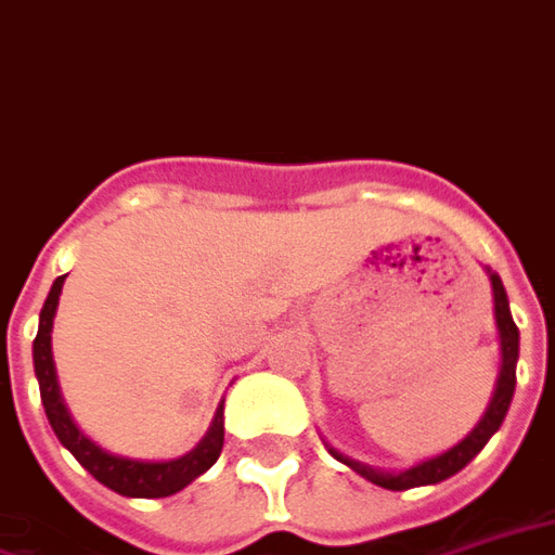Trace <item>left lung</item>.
<instances>
[{"label": "left lung", "instance_id": "8db88e82", "mask_svg": "<svg viewBox=\"0 0 555 555\" xmlns=\"http://www.w3.org/2000/svg\"><path fill=\"white\" fill-rule=\"evenodd\" d=\"M491 274V289H493V317H496V327H500V349H503V370H500V378H496V390H493V399L485 416L479 420V426L473 428L467 438L455 443L452 449H447L443 455H435V459L416 464L411 470L402 473H384L375 470L370 464H361V461L343 455L337 449H331V455L343 464H349L351 470L361 473L363 479H370L372 485L378 488H387V491H408V488H420V485H438L449 476H455L459 470H464L470 464L488 440L493 438V431L503 426L505 414H508V405H512V396H515V382H517V349H520V334H517L515 319H512V310H508V298H505L503 281Z\"/></svg>", "mask_w": 555, "mask_h": 555}]
</instances>
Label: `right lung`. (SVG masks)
Segmentation results:
<instances>
[{
    "instance_id": "1",
    "label": "right lung",
    "mask_w": 555,
    "mask_h": 555,
    "mask_svg": "<svg viewBox=\"0 0 555 555\" xmlns=\"http://www.w3.org/2000/svg\"><path fill=\"white\" fill-rule=\"evenodd\" d=\"M64 274L55 278L50 295L40 310L38 337H35V375L40 384V402L47 411L55 438L62 440V447L73 452V459L82 464L85 470L94 476L96 482L106 485L120 496H141V500H156V496H171V493L183 491L185 485L194 482L201 473H206L221 455L224 447V408L218 405L216 420L206 431V438L173 461H135L112 455L106 449H100L94 440H88L76 428V423L64 408L62 390H59V378H55V363H52V319H55V307H59V295H62Z\"/></svg>"
}]
</instances>
